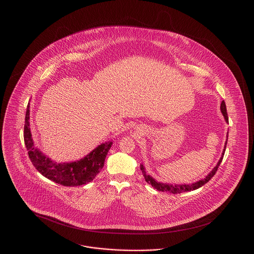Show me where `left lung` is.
Returning <instances> with one entry per match:
<instances>
[{
  "label": "left lung",
  "instance_id": "obj_1",
  "mask_svg": "<svg viewBox=\"0 0 254 254\" xmlns=\"http://www.w3.org/2000/svg\"><path fill=\"white\" fill-rule=\"evenodd\" d=\"M221 111H222V113H223V115H224L226 121L229 122L227 108H226V104H225L224 101L221 103ZM227 143H228V142H226L225 148H224V151H223V155L225 154V150H226V147H227ZM223 155H222V157L220 158V160H219L216 167L210 171V173L205 177V179H202V180H200V181L196 182V183H193V184H190V185H170V184L159 183V182L155 181L150 175L146 174V172L145 171V168H144L143 165L140 166V169L142 170V173H143V175H144V177H145V182H146L147 184L151 185L155 190H157L159 191H163V192H164V191H169L170 193L173 194L182 193V192H186V191H190V190H197V189L201 188L202 186H204L205 184H206L207 182L209 181V180L215 175L218 168H219V166H220V164H221V162H222V160H223Z\"/></svg>",
  "mask_w": 254,
  "mask_h": 254
}]
</instances>
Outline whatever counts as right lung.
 Returning <instances> with one entry per match:
<instances>
[{"mask_svg":"<svg viewBox=\"0 0 254 254\" xmlns=\"http://www.w3.org/2000/svg\"><path fill=\"white\" fill-rule=\"evenodd\" d=\"M24 140L28 157L35 169L46 178L64 187H77L93 181L105 165L112 142L98 145L85 158L72 163H56L34 146L29 127V104L26 108Z\"/></svg>","mask_w":254,"mask_h":254,"instance_id":"add662e5","label":"right lung"}]
</instances>
